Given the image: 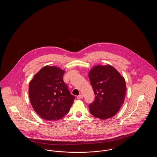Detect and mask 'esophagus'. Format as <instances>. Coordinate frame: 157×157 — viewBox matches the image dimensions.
<instances>
[{"mask_svg":"<svg viewBox=\"0 0 157 157\" xmlns=\"http://www.w3.org/2000/svg\"><path fill=\"white\" fill-rule=\"evenodd\" d=\"M83 98V95H79L78 96H77V99H81Z\"/></svg>","mask_w":157,"mask_h":157,"instance_id":"34e87169","label":"esophagus"}]
</instances>
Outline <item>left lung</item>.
I'll use <instances>...</instances> for the list:
<instances>
[{"mask_svg": "<svg viewBox=\"0 0 157 157\" xmlns=\"http://www.w3.org/2000/svg\"><path fill=\"white\" fill-rule=\"evenodd\" d=\"M88 76L95 95V101L89 105L90 113L102 120L113 117L125 101L124 78L110 65L94 67Z\"/></svg>", "mask_w": 157, "mask_h": 157, "instance_id": "1", "label": "left lung"}]
</instances>
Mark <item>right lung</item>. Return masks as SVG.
<instances>
[{
	"label": "right lung",
	"mask_w": 157,
	"mask_h": 157,
	"mask_svg": "<svg viewBox=\"0 0 157 157\" xmlns=\"http://www.w3.org/2000/svg\"><path fill=\"white\" fill-rule=\"evenodd\" d=\"M65 71L45 66L34 75L29 85V96L34 111L47 121H56L67 114L75 99L63 82Z\"/></svg>",
	"instance_id": "right-lung-1"
}]
</instances>
